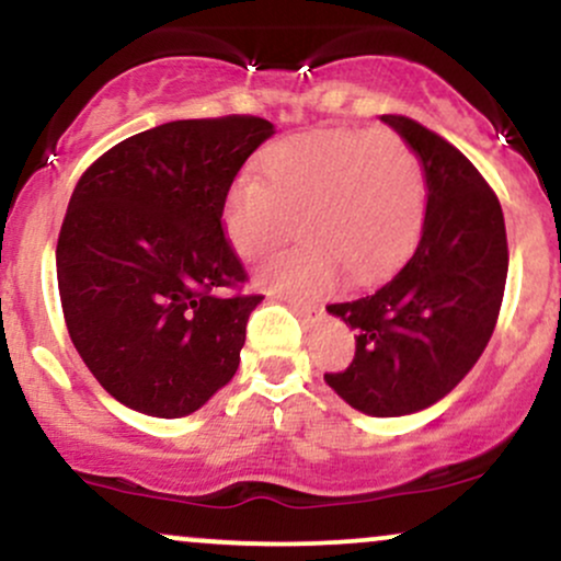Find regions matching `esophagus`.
<instances>
[{"label":"esophagus","instance_id":"obj_1","mask_svg":"<svg viewBox=\"0 0 561 561\" xmlns=\"http://www.w3.org/2000/svg\"><path fill=\"white\" fill-rule=\"evenodd\" d=\"M289 308H293L295 313H298L300 319H302V321H308V323L319 321L321 316H323V308H319V306H310V302H289Z\"/></svg>","mask_w":561,"mask_h":561}]
</instances>
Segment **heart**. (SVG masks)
<instances>
[{"label": "heart", "instance_id": "obj_1", "mask_svg": "<svg viewBox=\"0 0 561 561\" xmlns=\"http://www.w3.org/2000/svg\"><path fill=\"white\" fill-rule=\"evenodd\" d=\"M426 214L417 157L391 130H327L276 140L261 180L240 174L221 206L229 245L263 261L300 232L306 242L261 268L259 282L289 298H316L340 282H374L408 255Z\"/></svg>", "mask_w": 561, "mask_h": 561}]
</instances>
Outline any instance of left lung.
Masks as SVG:
<instances>
[{"mask_svg": "<svg viewBox=\"0 0 561 561\" xmlns=\"http://www.w3.org/2000/svg\"><path fill=\"white\" fill-rule=\"evenodd\" d=\"M421 159L428 201L404 266L327 310L355 329V357L323 374L350 408L410 415L449 394L494 334L507 285V229L496 193L449 140L402 114H383Z\"/></svg>", "mask_w": 561, "mask_h": 561, "instance_id": "1", "label": "left lung"}]
</instances>
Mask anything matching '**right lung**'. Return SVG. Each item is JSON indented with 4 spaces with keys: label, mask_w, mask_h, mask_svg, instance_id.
Listing matches in <instances>:
<instances>
[{
    "label": "right lung",
    "mask_w": 561,
    "mask_h": 561,
    "mask_svg": "<svg viewBox=\"0 0 561 561\" xmlns=\"http://www.w3.org/2000/svg\"><path fill=\"white\" fill-rule=\"evenodd\" d=\"M251 114L178 119L125 138L78 180L57 240L67 332L117 402L191 415L240 366L263 295L225 238L240 167L272 138Z\"/></svg>",
    "instance_id": "1"
}]
</instances>
